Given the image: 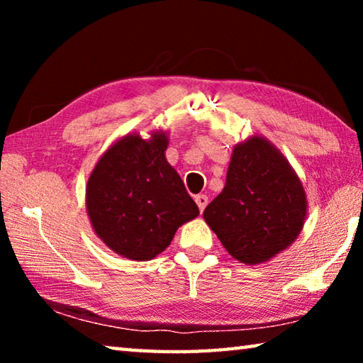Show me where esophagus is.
Returning <instances> with one entry per match:
<instances>
[{"label":"esophagus","mask_w":363,"mask_h":363,"mask_svg":"<svg viewBox=\"0 0 363 363\" xmlns=\"http://www.w3.org/2000/svg\"><path fill=\"white\" fill-rule=\"evenodd\" d=\"M195 203L199 205V210H200V213H203V210H205L206 205H208V196H206V195H203V194L196 195V196H195Z\"/></svg>","instance_id":"1"}]
</instances>
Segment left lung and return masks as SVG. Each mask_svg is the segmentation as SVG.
Wrapping results in <instances>:
<instances>
[{
	"instance_id": "obj_1",
	"label": "left lung",
	"mask_w": 363,
	"mask_h": 363,
	"mask_svg": "<svg viewBox=\"0 0 363 363\" xmlns=\"http://www.w3.org/2000/svg\"><path fill=\"white\" fill-rule=\"evenodd\" d=\"M307 196L277 147L259 134L233 145L225 186L203 219L227 253L248 266L272 259L303 230Z\"/></svg>"
}]
</instances>
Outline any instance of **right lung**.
Segmentation results:
<instances>
[{"mask_svg": "<svg viewBox=\"0 0 363 363\" xmlns=\"http://www.w3.org/2000/svg\"><path fill=\"white\" fill-rule=\"evenodd\" d=\"M169 133H128L102 153L86 184V211L106 247L131 261H150L176 230L199 216L164 152Z\"/></svg>", "mask_w": 363, "mask_h": 363, "instance_id": "1", "label": "right lung"}]
</instances>
